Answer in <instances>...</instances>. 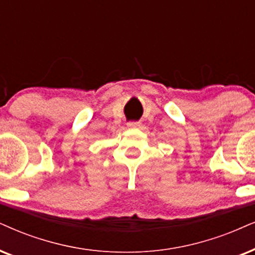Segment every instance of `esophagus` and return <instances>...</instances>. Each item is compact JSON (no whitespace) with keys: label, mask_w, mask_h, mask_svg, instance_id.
<instances>
[{"label":"esophagus","mask_w":255,"mask_h":255,"mask_svg":"<svg viewBox=\"0 0 255 255\" xmlns=\"http://www.w3.org/2000/svg\"><path fill=\"white\" fill-rule=\"evenodd\" d=\"M140 126H141L140 122H129V124H128V127L129 128H138Z\"/></svg>","instance_id":"1"}]
</instances>
